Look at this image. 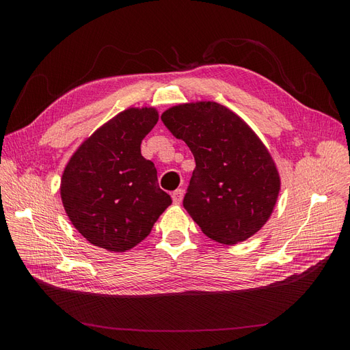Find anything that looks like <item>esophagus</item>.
<instances>
[{
  "label": "esophagus",
  "mask_w": 350,
  "mask_h": 350,
  "mask_svg": "<svg viewBox=\"0 0 350 350\" xmlns=\"http://www.w3.org/2000/svg\"><path fill=\"white\" fill-rule=\"evenodd\" d=\"M183 197H184V191L181 188H178V189H175V191L172 193V200H174V203L175 204H179L183 201Z\"/></svg>",
  "instance_id": "esophagus-1"
}]
</instances>
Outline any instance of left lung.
<instances>
[{"label": "left lung", "mask_w": 350, "mask_h": 350, "mask_svg": "<svg viewBox=\"0 0 350 350\" xmlns=\"http://www.w3.org/2000/svg\"><path fill=\"white\" fill-rule=\"evenodd\" d=\"M162 121L194 154L184 207L203 234L226 245L257 234L280 191L276 163L260 137L235 112L211 100L176 105Z\"/></svg>", "instance_id": "obj_1"}]
</instances>
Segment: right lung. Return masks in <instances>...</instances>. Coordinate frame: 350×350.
Here are the masks:
<instances>
[{"label": "right lung", "instance_id": "right-lung-1", "mask_svg": "<svg viewBox=\"0 0 350 350\" xmlns=\"http://www.w3.org/2000/svg\"><path fill=\"white\" fill-rule=\"evenodd\" d=\"M159 121L156 108H129L100 125L72 153L61 176L66 213L99 248L124 252L140 243L172 200L157 185L144 137Z\"/></svg>", "mask_w": 350, "mask_h": 350}]
</instances>
